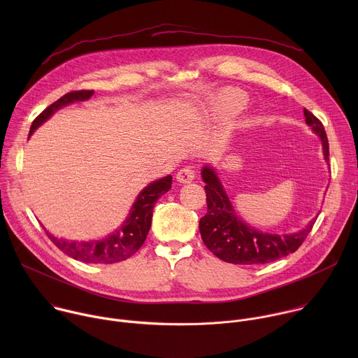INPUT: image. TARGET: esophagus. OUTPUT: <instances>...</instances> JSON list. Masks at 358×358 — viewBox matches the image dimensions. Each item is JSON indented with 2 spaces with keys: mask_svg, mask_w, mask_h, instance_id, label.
I'll use <instances>...</instances> for the list:
<instances>
[{
  "mask_svg": "<svg viewBox=\"0 0 358 358\" xmlns=\"http://www.w3.org/2000/svg\"><path fill=\"white\" fill-rule=\"evenodd\" d=\"M194 177H195V173H194V170L192 169H189V167H184V169H181L178 173H177V181H180V182H182V184H187V182H191L192 180H194Z\"/></svg>",
  "mask_w": 358,
  "mask_h": 358,
  "instance_id": "1",
  "label": "esophagus"
}]
</instances>
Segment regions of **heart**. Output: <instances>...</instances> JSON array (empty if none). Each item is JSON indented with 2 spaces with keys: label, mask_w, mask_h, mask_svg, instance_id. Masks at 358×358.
I'll list each match as a JSON object with an SVG mask.
<instances>
[{
  "label": "heart",
  "mask_w": 358,
  "mask_h": 358,
  "mask_svg": "<svg viewBox=\"0 0 358 358\" xmlns=\"http://www.w3.org/2000/svg\"><path fill=\"white\" fill-rule=\"evenodd\" d=\"M246 97L242 92L236 89H225L217 99H215V110L221 115H234L235 112L241 110L245 105Z\"/></svg>",
  "instance_id": "obj_1"
}]
</instances>
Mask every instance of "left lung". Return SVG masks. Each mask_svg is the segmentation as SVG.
<instances>
[{"label": "left lung", "mask_w": 358, "mask_h": 358, "mask_svg": "<svg viewBox=\"0 0 358 358\" xmlns=\"http://www.w3.org/2000/svg\"><path fill=\"white\" fill-rule=\"evenodd\" d=\"M306 123L320 137L323 156L329 163V140L322 122L308 109ZM201 177L206 182L208 211L199 220V232L206 246L220 259L234 265H264L293 253L312 231L316 218L294 234H268L248 225L235 211L217 171L203 166Z\"/></svg>", "instance_id": "obj_1"}]
</instances>
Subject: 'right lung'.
<instances>
[{"instance_id":"obj_1","label":"right lung","mask_w":358,"mask_h":358,"mask_svg":"<svg viewBox=\"0 0 358 358\" xmlns=\"http://www.w3.org/2000/svg\"><path fill=\"white\" fill-rule=\"evenodd\" d=\"M93 96V90H78L69 92L58 99L55 103L48 106L31 124V130L28 137L57 110L75 103V101H85ZM173 177L167 176L160 180L150 182L144 187L137 195L134 203L130 208V213L123 221V224L109 234L106 238L89 241V242H76L64 238H57L55 235L49 234L45 228L48 238L52 241L68 257L85 262V264H116L122 262L141 248L144 243L147 234L151 227L152 208L157 199L166 194L171 188Z\"/></svg>"}]
</instances>
